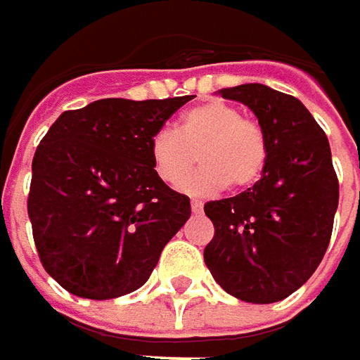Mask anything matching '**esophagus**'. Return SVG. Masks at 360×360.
<instances>
[{
	"instance_id": "34e87169",
	"label": "esophagus",
	"mask_w": 360,
	"mask_h": 360,
	"mask_svg": "<svg viewBox=\"0 0 360 360\" xmlns=\"http://www.w3.org/2000/svg\"><path fill=\"white\" fill-rule=\"evenodd\" d=\"M202 210H204V204L200 200H192V212L194 214H200Z\"/></svg>"
}]
</instances>
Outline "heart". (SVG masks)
Returning <instances> with one entry per match:
<instances>
[{"label":"heart","instance_id":"heart-1","mask_svg":"<svg viewBox=\"0 0 360 360\" xmlns=\"http://www.w3.org/2000/svg\"><path fill=\"white\" fill-rule=\"evenodd\" d=\"M202 168L190 179L186 174L195 161ZM269 144L255 120L242 118V112L229 102L212 100L186 110L176 130H158L150 138V160L160 180L178 186L190 196H212L232 184L248 188L264 172Z\"/></svg>","mask_w":360,"mask_h":360}]
</instances>
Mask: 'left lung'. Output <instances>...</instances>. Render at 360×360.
<instances>
[{"label":"left lung","instance_id":"1","mask_svg":"<svg viewBox=\"0 0 360 360\" xmlns=\"http://www.w3.org/2000/svg\"><path fill=\"white\" fill-rule=\"evenodd\" d=\"M248 105L269 144L255 186L208 202L214 238L204 262L229 295L244 302H278L321 264L339 206V180L323 128L295 96L262 84L218 91Z\"/></svg>","mask_w":360,"mask_h":360}]
</instances>
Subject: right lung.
<instances>
[{"label": "right lung", "mask_w": 360, "mask_h": 360, "mask_svg": "<svg viewBox=\"0 0 360 360\" xmlns=\"http://www.w3.org/2000/svg\"><path fill=\"white\" fill-rule=\"evenodd\" d=\"M192 98L98 100L63 112L39 142L27 214L44 269L68 292H134L186 224L190 198L156 176L150 138Z\"/></svg>", "instance_id": "add662e5"}]
</instances>
